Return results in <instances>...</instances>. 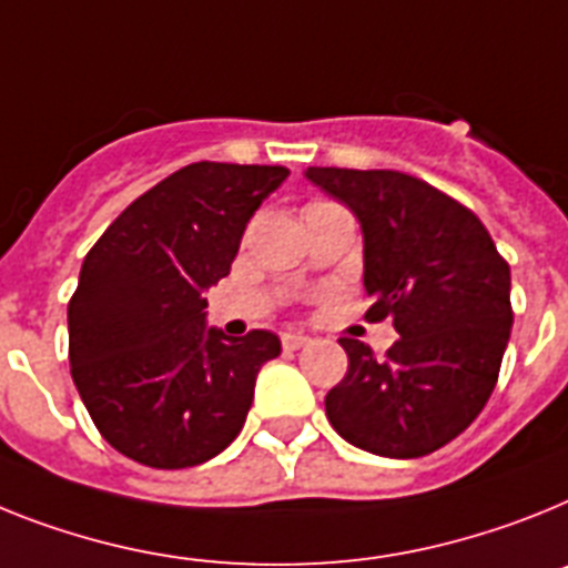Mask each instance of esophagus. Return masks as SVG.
<instances>
[{
    "mask_svg": "<svg viewBox=\"0 0 568 568\" xmlns=\"http://www.w3.org/2000/svg\"><path fill=\"white\" fill-rule=\"evenodd\" d=\"M312 343V337L308 335H300V332H283V346L285 349H303V346H308Z\"/></svg>",
    "mask_w": 568,
    "mask_h": 568,
    "instance_id": "obj_1",
    "label": "esophagus"
}]
</instances>
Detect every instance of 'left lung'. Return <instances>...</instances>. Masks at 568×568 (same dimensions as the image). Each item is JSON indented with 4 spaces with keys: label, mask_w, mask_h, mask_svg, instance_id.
Masks as SVG:
<instances>
[{
    "label": "left lung",
    "mask_w": 568,
    "mask_h": 568,
    "mask_svg": "<svg viewBox=\"0 0 568 568\" xmlns=\"http://www.w3.org/2000/svg\"><path fill=\"white\" fill-rule=\"evenodd\" d=\"M312 184L346 204L364 231L369 321L393 317L384 357L341 337L349 369L326 416L349 445L418 459L468 430L497 387L511 337V268L474 213L395 170L308 166Z\"/></svg>",
    "instance_id": "1"
}]
</instances>
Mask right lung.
<instances>
[{
    "instance_id": "add662e5",
    "label": "right lung",
    "mask_w": 568,
    "mask_h": 568,
    "mask_svg": "<svg viewBox=\"0 0 568 568\" xmlns=\"http://www.w3.org/2000/svg\"><path fill=\"white\" fill-rule=\"evenodd\" d=\"M285 166L199 161L166 175L94 242L69 300L71 378L100 436L146 468H193L240 436L280 337L207 328L204 292Z\"/></svg>"
}]
</instances>
